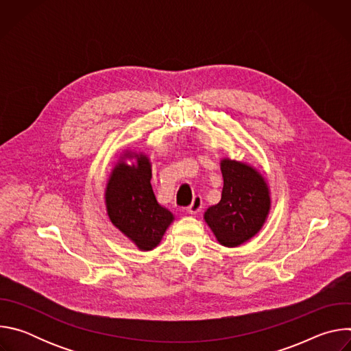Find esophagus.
<instances>
[{"label": "esophagus", "instance_id": "34e87169", "mask_svg": "<svg viewBox=\"0 0 351 351\" xmlns=\"http://www.w3.org/2000/svg\"><path fill=\"white\" fill-rule=\"evenodd\" d=\"M202 208H203V199H202V197L194 195L191 204L187 207V213L189 214H197Z\"/></svg>", "mask_w": 351, "mask_h": 351}]
</instances>
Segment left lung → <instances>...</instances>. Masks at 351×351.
Returning <instances> with one entry per match:
<instances>
[{
    "label": "left lung",
    "mask_w": 351,
    "mask_h": 351,
    "mask_svg": "<svg viewBox=\"0 0 351 351\" xmlns=\"http://www.w3.org/2000/svg\"><path fill=\"white\" fill-rule=\"evenodd\" d=\"M221 172V199L206 211L204 219L222 245L236 247L263 228L271 206L269 191L264 178L243 162L222 160Z\"/></svg>",
    "instance_id": "1"
}]
</instances>
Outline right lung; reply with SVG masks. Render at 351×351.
<instances>
[{"instance_id": "add662e5", "label": "right lung", "mask_w": 351, "mask_h": 351, "mask_svg": "<svg viewBox=\"0 0 351 351\" xmlns=\"http://www.w3.org/2000/svg\"><path fill=\"white\" fill-rule=\"evenodd\" d=\"M134 157L137 165L121 161L114 168L106 189V204L111 222L140 250L148 252L161 241L173 214L158 203L154 194L148 158L143 154Z\"/></svg>"}]
</instances>
